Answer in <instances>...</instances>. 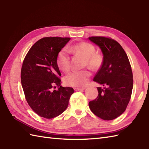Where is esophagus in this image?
I'll return each instance as SVG.
<instances>
[{
  "mask_svg": "<svg viewBox=\"0 0 149 149\" xmlns=\"http://www.w3.org/2000/svg\"><path fill=\"white\" fill-rule=\"evenodd\" d=\"M86 89V88H75L74 90L75 91H80V90H83Z\"/></svg>",
  "mask_w": 149,
  "mask_h": 149,
  "instance_id": "obj_1",
  "label": "esophagus"
}]
</instances>
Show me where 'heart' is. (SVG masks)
I'll list each match as a JSON object with an SVG mask.
<instances>
[{
    "label": "heart",
    "instance_id": "obj_1",
    "mask_svg": "<svg viewBox=\"0 0 149 149\" xmlns=\"http://www.w3.org/2000/svg\"><path fill=\"white\" fill-rule=\"evenodd\" d=\"M62 49L57 57V63L59 68L63 72H68L70 68V58L69 52L78 54L85 58V66L95 70L99 68L103 61V56L101 53L95 51V47L91 43L81 42ZM90 72L87 70L74 71L69 73L65 77V83L69 86L83 87L86 84L90 77Z\"/></svg>",
    "mask_w": 149,
    "mask_h": 149
}]
</instances>
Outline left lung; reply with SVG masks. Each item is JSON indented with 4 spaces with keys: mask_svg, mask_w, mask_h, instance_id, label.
<instances>
[{
    "mask_svg": "<svg viewBox=\"0 0 149 149\" xmlns=\"http://www.w3.org/2000/svg\"><path fill=\"white\" fill-rule=\"evenodd\" d=\"M91 42L99 46L103 62L93 81L98 87L97 97L89 102L91 111L104 120H113L125 111L130 100L133 77L130 62L120 43L111 38L91 36Z\"/></svg>",
    "mask_w": 149,
    "mask_h": 149,
    "instance_id": "obj_1",
    "label": "left lung"
}]
</instances>
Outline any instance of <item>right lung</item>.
Instances as JSON below:
<instances>
[{
	"label": "right lung",
	"instance_id": "obj_1",
	"mask_svg": "<svg viewBox=\"0 0 149 149\" xmlns=\"http://www.w3.org/2000/svg\"><path fill=\"white\" fill-rule=\"evenodd\" d=\"M70 40L43 38L31 47L23 61L21 83L25 97L31 109L43 118L61 115L74 92L72 88L61 86V74L57 63L58 53Z\"/></svg>",
	"mask_w": 149,
	"mask_h": 149
}]
</instances>
